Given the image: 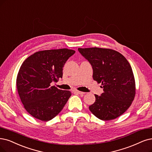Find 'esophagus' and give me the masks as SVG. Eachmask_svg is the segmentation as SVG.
Instances as JSON below:
<instances>
[{
	"label": "esophagus",
	"instance_id": "1",
	"mask_svg": "<svg viewBox=\"0 0 152 152\" xmlns=\"http://www.w3.org/2000/svg\"><path fill=\"white\" fill-rule=\"evenodd\" d=\"M75 93H77V94H85L86 93H85V92H81V91H77V90H75Z\"/></svg>",
	"mask_w": 152,
	"mask_h": 152
}]
</instances>
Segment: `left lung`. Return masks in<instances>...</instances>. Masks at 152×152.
Masks as SVG:
<instances>
[{"label": "left lung", "mask_w": 152, "mask_h": 152, "mask_svg": "<svg viewBox=\"0 0 152 152\" xmlns=\"http://www.w3.org/2000/svg\"><path fill=\"white\" fill-rule=\"evenodd\" d=\"M91 64L93 80L102 83L103 93L94 94L95 102L89 106L98 118H116L128 110L135 96V81L132 67L120 53L110 49L78 48Z\"/></svg>", "instance_id": "left-lung-1"}]
</instances>
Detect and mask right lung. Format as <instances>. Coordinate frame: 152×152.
Listing matches in <instances>:
<instances>
[{
    "label": "right lung",
    "instance_id": "obj_1",
    "mask_svg": "<svg viewBox=\"0 0 152 152\" xmlns=\"http://www.w3.org/2000/svg\"><path fill=\"white\" fill-rule=\"evenodd\" d=\"M75 53L67 49L41 50L28 57L22 64L17 88L26 111L33 117L48 121L57 116L71 96L51 83L63 77V67Z\"/></svg>",
    "mask_w": 152,
    "mask_h": 152
}]
</instances>
